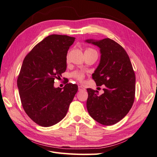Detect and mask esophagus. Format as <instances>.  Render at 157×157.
I'll list each match as a JSON object with an SVG mask.
<instances>
[{"label":"esophagus","mask_w":157,"mask_h":157,"mask_svg":"<svg viewBox=\"0 0 157 157\" xmlns=\"http://www.w3.org/2000/svg\"><path fill=\"white\" fill-rule=\"evenodd\" d=\"M85 90V89L83 87V86H78V90L79 91H81V90Z\"/></svg>","instance_id":"obj_1"}]
</instances>
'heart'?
I'll return each mask as SVG.
<instances>
[{"mask_svg": "<svg viewBox=\"0 0 157 157\" xmlns=\"http://www.w3.org/2000/svg\"><path fill=\"white\" fill-rule=\"evenodd\" d=\"M91 50H93V49H90V48H87V49L85 50V52L91 51ZM72 76H74V78H75L76 80H78V81H80V82L83 81V80H84V78L85 77V75L84 74V72H81V71L75 72L72 74Z\"/></svg>", "mask_w": 157, "mask_h": 157, "instance_id": "obj_1", "label": "heart"}]
</instances>
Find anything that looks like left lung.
I'll use <instances>...</instances> for the list:
<instances>
[{
  "label": "left lung",
  "mask_w": 157,
  "mask_h": 157,
  "mask_svg": "<svg viewBox=\"0 0 157 157\" xmlns=\"http://www.w3.org/2000/svg\"><path fill=\"white\" fill-rule=\"evenodd\" d=\"M100 48V63L92 78L104 93L87 89L86 108L94 120L104 126L117 123L126 116L135 98V73L127 52L113 40H86Z\"/></svg>",
  "instance_id": "1"
}]
</instances>
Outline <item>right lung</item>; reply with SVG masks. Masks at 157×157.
Listing matches in <instances>:
<instances>
[{
    "label": "right lung",
    "instance_id": "right-lung-1",
    "mask_svg": "<svg viewBox=\"0 0 157 157\" xmlns=\"http://www.w3.org/2000/svg\"><path fill=\"white\" fill-rule=\"evenodd\" d=\"M75 37L53 34L35 46L23 62L17 86L24 111L35 123L49 127L66 116L78 90L72 83L55 88L67 69V56Z\"/></svg>",
    "mask_w": 157,
    "mask_h": 157
}]
</instances>
